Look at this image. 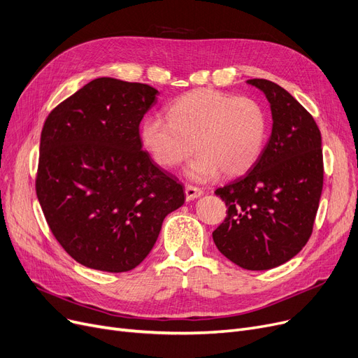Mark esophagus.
<instances>
[{
  "label": "esophagus",
  "mask_w": 358,
  "mask_h": 358,
  "mask_svg": "<svg viewBox=\"0 0 358 358\" xmlns=\"http://www.w3.org/2000/svg\"><path fill=\"white\" fill-rule=\"evenodd\" d=\"M185 195H186V199L192 201V199H195V198L202 195V189L198 188V186H194V185H186Z\"/></svg>",
  "instance_id": "esophagus-1"
}]
</instances>
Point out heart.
<instances>
[{"label": "heart", "mask_w": 358, "mask_h": 358, "mask_svg": "<svg viewBox=\"0 0 358 358\" xmlns=\"http://www.w3.org/2000/svg\"><path fill=\"white\" fill-rule=\"evenodd\" d=\"M266 134L259 101L214 89L185 93L169 105L167 119L150 116L141 125L143 145L163 169L179 166L195 144L199 152L186 169L194 180L246 173L261 157Z\"/></svg>", "instance_id": "1"}]
</instances>
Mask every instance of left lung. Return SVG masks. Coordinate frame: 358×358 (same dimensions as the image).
Listing matches in <instances>:
<instances>
[{"instance_id": "left-lung-1", "label": "left lung", "mask_w": 358, "mask_h": 358, "mask_svg": "<svg viewBox=\"0 0 358 358\" xmlns=\"http://www.w3.org/2000/svg\"><path fill=\"white\" fill-rule=\"evenodd\" d=\"M248 83L269 101L272 132L249 172L215 189L227 217L213 239L236 265L264 271L296 257L313 231L323 188L322 137L313 116L278 84Z\"/></svg>"}]
</instances>
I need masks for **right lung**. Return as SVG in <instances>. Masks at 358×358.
<instances>
[{
	"mask_svg": "<svg viewBox=\"0 0 358 358\" xmlns=\"http://www.w3.org/2000/svg\"><path fill=\"white\" fill-rule=\"evenodd\" d=\"M159 92L101 77L65 99L43 124L36 195L55 239L78 264L106 272L138 266L182 185L141 150L140 122Z\"/></svg>",
	"mask_w": 358,
	"mask_h": 358,
	"instance_id": "add662e5",
	"label": "right lung"
}]
</instances>
